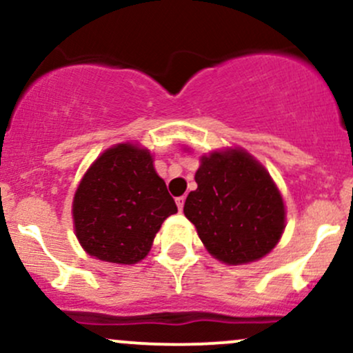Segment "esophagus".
Here are the masks:
<instances>
[{"mask_svg":"<svg viewBox=\"0 0 353 353\" xmlns=\"http://www.w3.org/2000/svg\"><path fill=\"white\" fill-rule=\"evenodd\" d=\"M184 202H185V197H184V196H182V197H177V199H176L177 209H179L181 212H182V209H184Z\"/></svg>","mask_w":353,"mask_h":353,"instance_id":"34e87169","label":"esophagus"}]
</instances>
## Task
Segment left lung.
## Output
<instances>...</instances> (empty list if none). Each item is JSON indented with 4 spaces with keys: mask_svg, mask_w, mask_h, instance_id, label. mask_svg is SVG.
Masks as SVG:
<instances>
[{
    "mask_svg": "<svg viewBox=\"0 0 353 353\" xmlns=\"http://www.w3.org/2000/svg\"><path fill=\"white\" fill-rule=\"evenodd\" d=\"M196 182L184 214L214 257L249 264L277 245L285 228L282 196L249 152L229 149L202 156Z\"/></svg>",
    "mask_w": 353,
    "mask_h": 353,
    "instance_id": "obj_1",
    "label": "left lung"
}]
</instances>
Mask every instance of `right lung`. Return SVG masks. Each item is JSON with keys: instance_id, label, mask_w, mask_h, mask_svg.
Returning <instances> with one entry per match:
<instances>
[{"instance_id": "add662e5", "label": "right lung", "mask_w": 353, "mask_h": 353, "mask_svg": "<svg viewBox=\"0 0 353 353\" xmlns=\"http://www.w3.org/2000/svg\"><path fill=\"white\" fill-rule=\"evenodd\" d=\"M176 212L151 152L131 143L101 154L72 201L79 244L89 255L112 264L143 261L163 222Z\"/></svg>"}]
</instances>
